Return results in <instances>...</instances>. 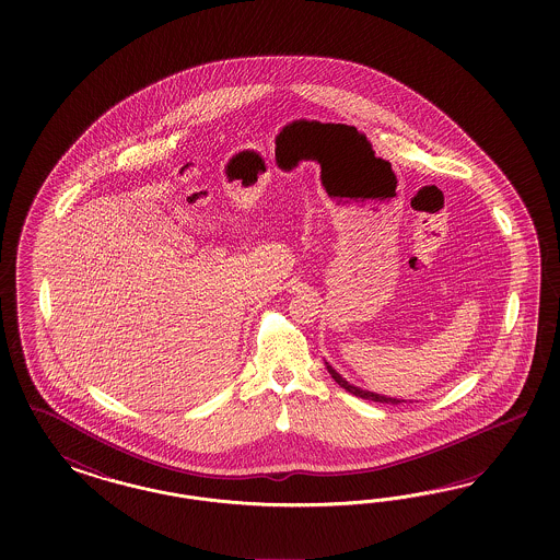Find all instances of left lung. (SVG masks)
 Here are the masks:
<instances>
[{"instance_id":"left-lung-1","label":"left lung","mask_w":560,"mask_h":560,"mask_svg":"<svg viewBox=\"0 0 560 560\" xmlns=\"http://www.w3.org/2000/svg\"><path fill=\"white\" fill-rule=\"evenodd\" d=\"M326 370L328 373L332 375V380L339 384L340 388H345L347 392H351V394H355L359 398H365V400H373V402H382V405H400V402H405V400H400V398H388V396H380V394H375V392L361 390V388H357L353 384H349L342 375H340L332 365H328L326 363Z\"/></svg>"}]
</instances>
